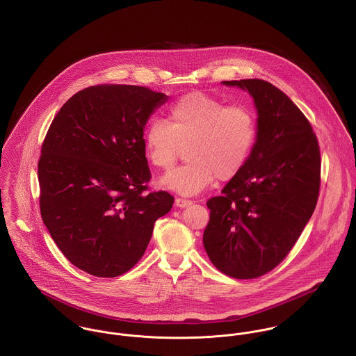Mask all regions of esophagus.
<instances>
[{
    "instance_id": "obj_1",
    "label": "esophagus",
    "mask_w": 356,
    "mask_h": 356,
    "mask_svg": "<svg viewBox=\"0 0 356 356\" xmlns=\"http://www.w3.org/2000/svg\"><path fill=\"white\" fill-rule=\"evenodd\" d=\"M189 205H192L191 200H185V199H179V197L175 199V207H178V208H185Z\"/></svg>"
}]
</instances>
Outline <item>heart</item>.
I'll list each match as a JSON object with an SVG mask.
<instances>
[{
	"label": "heart",
	"mask_w": 356,
	"mask_h": 356,
	"mask_svg": "<svg viewBox=\"0 0 356 356\" xmlns=\"http://www.w3.org/2000/svg\"><path fill=\"white\" fill-rule=\"evenodd\" d=\"M257 138L254 111L226 105L204 93H191L174 102L167 122L152 120L144 133V148L154 167L170 170L188 145V164L160 179L181 196H196L215 179L230 181L245 167Z\"/></svg>",
	"instance_id": "1"
}]
</instances>
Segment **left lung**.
Wrapping results in <instances>:
<instances>
[{"mask_svg": "<svg viewBox=\"0 0 356 356\" xmlns=\"http://www.w3.org/2000/svg\"><path fill=\"white\" fill-rule=\"evenodd\" d=\"M251 95L257 138L243 171L207 202L203 244L212 264L238 280L278 266L299 240L319 195L321 153L303 112L261 79L223 81Z\"/></svg>", "mask_w": 356, "mask_h": 356, "instance_id": "obj_1", "label": "left lung"}]
</instances>
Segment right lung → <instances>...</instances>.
Wrapping results in <instances>:
<instances>
[{"instance_id": "add662e5", "label": "right lung", "mask_w": 356, "mask_h": 356, "mask_svg": "<svg viewBox=\"0 0 356 356\" xmlns=\"http://www.w3.org/2000/svg\"><path fill=\"white\" fill-rule=\"evenodd\" d=\"M167 100L143 86H90L51 122L38 161L42 220L64 256L92 275L129 271L172 207L167 192L144 193V130Z\"/></svg>"}]
</instances>
